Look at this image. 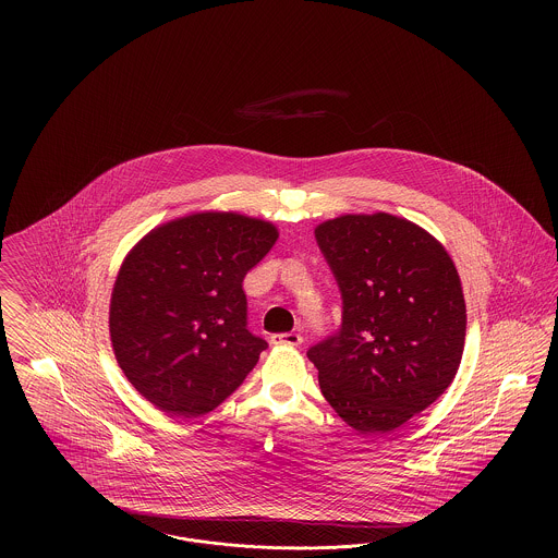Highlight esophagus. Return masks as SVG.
<instances>
[{
	"label": "esophagus",
	"instance_id": "esophagus-1",
	"mask_svg": "<svg viewBox=\"0 0 558 558\" xmlns=\"http://www.w3.org/2000/svg\"><path fill=\"white\" fill-rule=\"evenodd\" d=\"M269 343L278 347H296L303 343V337L296 335V332H280V335H271V337H269Z\"/></svg>",
	"mask_w": 558,
	"mask_h": 558
}]
</instances>
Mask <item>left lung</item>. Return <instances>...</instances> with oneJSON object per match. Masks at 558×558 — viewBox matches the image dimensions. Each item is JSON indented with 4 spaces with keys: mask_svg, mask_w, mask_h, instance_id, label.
Listing matches in <instances>:
<instances>
[{
    "mask_svg": "<svg viewBox=\"0 0 558 558\" xmlns=\"http://www.w3.org/2000/svg\"><path fill=\"white\" fill-rule=\"evenodd\" d=\"M343 294L341 332L312 347L319 389L347 425L387 435L439 398L460 368L466 303L446 246L391 213L316 226Z\"/></svg>",
    "mask_w": 558,
    "mask_h": 558,
    "instance_id": "left-lung-1",
    "label": "left lung"
}]
</instances>
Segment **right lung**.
Listing matches in <instances>:
<instances>
[{"mask_svg": "<svg viewBox=\"0 0 558 558\" xmlns=\"http://www.w3.org/2000/svg\"><path fill=\"white\" fill-rule=\"evenodd\" d=\"M278 228L236 211H194L133 244L110 292L117 364L171 418H196L232 396L267 343L246 330L242 280Z\"/></svg>", "mask_w": 558, "mask_h": 558, "instance_id": "right-lung-1", "label": "right lung"}]
</instances>
